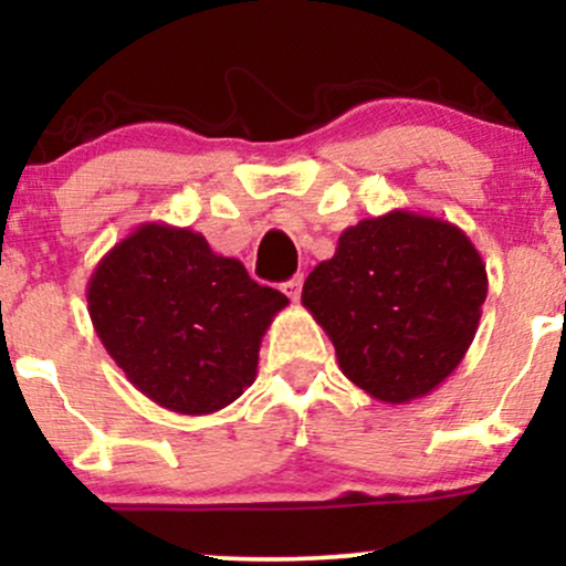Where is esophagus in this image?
Returning <instances> with one entry per match:
<instances>
[{"label":"esophagus","mask_w":566,"mask_h":566,"mask_svg":"<svg viewBox=\"0 0 566 566\" xmlns=\"http://www.w3.org/2000/svg\"><path fill=\"white\" fill-rule=\"evenodd\" d=\"M282 290L290 301H297V297H301V290H303V276H292L290 282L282 284Z\"/></svg>","instance_id":"obj_1"}]
</instances>
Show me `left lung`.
I'll list each match as a JSON object with an SVG mask.
<instances>
[{"instance_id": "8db88e82", "label": "left lung", "mask_w": 566, "mask_h": 566, "mask_svg": "<svg viewBox=\"0 0 566 566\" xmlns=\"http://www.w3.org/2000/svg\"><path fill=\"white\" fill-rule=\"evenodd\" d=\"M486 297L479 250L450 220L391 210L359 220L303 284L343 375L373 399L407 405L463 361Z\"/></svg>"}]
</instances>
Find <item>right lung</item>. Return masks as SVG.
Returning <instances> with one entry per match:
<instances>
[{"label": "right lung", "instance_id": "add662e5", "mask_svg": "<svg viewBox=\"0 0 566 566\" xmlns=\"http://www.w3.org/2000/svg\"><path fill=\"white\" fill-rule=\"evenodd\" d=\"M290 301L252 282L201 233L143 223L87 282V311L108 356L159 407L210 415L255 382L265 329Z\"/></svg>", "mask_w": 566, "mask_h": 566}]
</instances>
